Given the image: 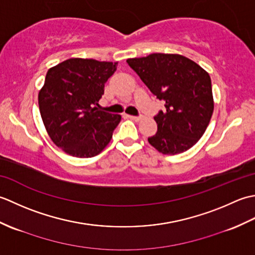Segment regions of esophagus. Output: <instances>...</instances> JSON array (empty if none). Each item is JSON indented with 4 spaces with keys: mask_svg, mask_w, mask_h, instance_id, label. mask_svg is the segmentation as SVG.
<instances>
[{
    "mask_svg": "<svg viewBox=\"0 0 255 255\" xmlns=\"http://www.w3.org/2000/svg\"><path fill=\"white\" fill-rule=\"evenodd\" d=\"M128 117L130 118V119H132V121H136V122H139V121H141V119H142V116H132V115H129Z\"/></svg>",
    "mask_w": 255,
    "mask_h": 255,
    "instance_id": "34e87169",
    "label": "esophagus"
}]
</instances>
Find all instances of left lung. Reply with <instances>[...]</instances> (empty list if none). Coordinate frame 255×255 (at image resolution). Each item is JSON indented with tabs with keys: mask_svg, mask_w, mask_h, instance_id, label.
Instances as JSON below:
<instances>
[{
	"mask_svg": "<svg viewBox=\"0 0 255 255\" xmlns=\"http://www.w3.org/2000/svg\"><path fill=\"white\" fill-rule=\"evenodd\" d=\"M151 93L164 101V111L154 116L158 131L149 143L163 154L191 149L202 138L214 112L209 74L181 55L151 53L128 59Z\"/></svg>",
	"mask_w": 255,
	"mask_h": 255,
	"instance_id": "obj_1",
	"label": "left lung"
}]
</instances>
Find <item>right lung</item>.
I'll use <instances>...</instances> for the list:
<instances>
[{
    "instance_id": "1",
    "label": "right lung",
    "mask_w": 255,
    "mask_h": 255,
    "mask_svg": "<svg viewBox=\"0 0 255 255\" xmlns=\"http://www.w3.org/2000/svg\"><path fill=\"white\" fill-rule=\"evenodd\" d=\"M116 68L117 62L72 58L48 70L38 104L48 134L66 153L92 158L110 143L122 116L94 106Z\"/></svg>"
}]
</instances>
